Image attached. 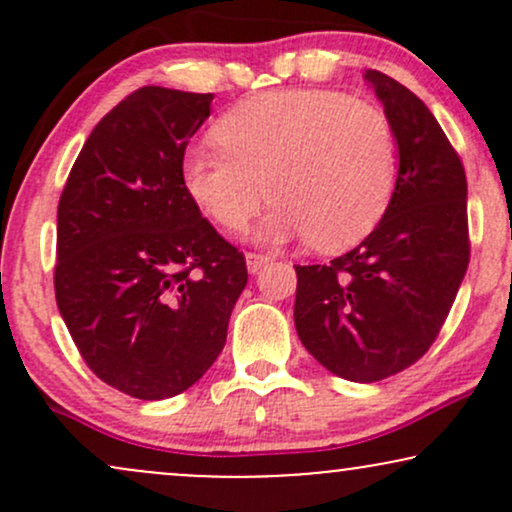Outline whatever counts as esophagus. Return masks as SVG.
Masks as SVG:
<instances>
[{
  "label": "esophagus",
  "instance_id": "esophagus-1",
  "mask_svg": "<svg viewBox=\"0 0 512 512\" xmlns=\"http://www.w3.org/2000/svg\"><path fill=\"white\" fill-rule=\"evenodd\" d=\"M269 260H272V257L262 255V252H248V255H245V262H248V269H250L252 274L260 272V269H262L264 264H267Z\"/></svg>",
  "mask_w": 512,
  "mask_h": 512
}]
</instances>
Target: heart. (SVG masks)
Here are the masks:
<instances>
[{"mask_svg": "<svg viewBox=\"0 0 512 512\" xmlns=\"http://www.w3.org/2000/svg\"><path fill=\"white\" fill-rule=\"evenodd\" d=\"M214 137L216 149L185 151L182 185L228 233L243 231L272 195L264 240L313 238L317 250L337 252L370 236L395 197V129L378 105L342 91L260 93L223 113Z\"/></svg>", "mask_w": 512, "mask_h": 512, "instance_id": "b5f03b06", "label": "heart"}]
</instances>
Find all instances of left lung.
<instances>
[{"label":"left lung","mask_w":512,"mask_h":512,"mask_svg":"<svg viewBox=\"0 0 512 512\" xmlns=\"http://www.w3.org/2000/svg\"><path fill=\"white\" fill-rule=\"evenodd\" d=\"M366 79L399 146L395 197L383 221L330 264L296 267V332L351 383L402 373L436 342L469 264L467 175L436 117L378 69Z\"/></svg>","instance_id":"8db88e82"}]
</instances>
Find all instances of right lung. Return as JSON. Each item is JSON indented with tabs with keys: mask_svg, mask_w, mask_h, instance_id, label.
I'll use <instances>...</instances> for the list:
<instances>
[{
	"mask_svg": "<svg viewBox=\"0 0 512 512\" xmlns=\"http://www.w3.org/2000/svg\"><path fill=\"white\" fill-rule=\"evenodd\" d=\"M211 93L144 86L88 134L57 207L55 298L86 366L137 399L202 378L248 284L243 252L182 185Z\"/></svg>",
	"mask_w": 512,
	"mask_h": 512,
	"instance_id": "right-lung-1",
	"label": "right lung"
}]
</instances>
